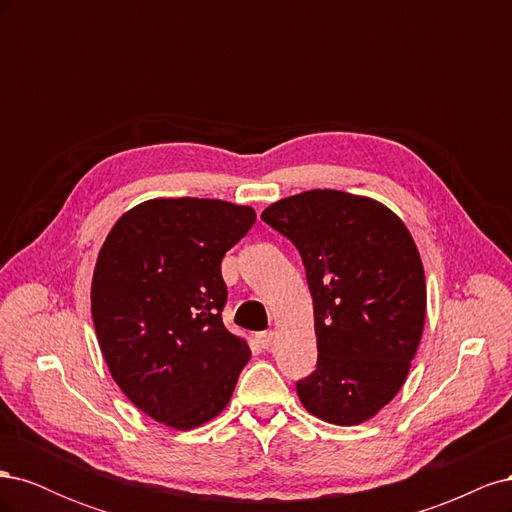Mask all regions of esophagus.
<instances>
[{
	"mask_svg": "<svg viewBox=\"0 0 512 512\" xmlns=\"http://www.w3.org/2000/svg\"><path fill=\"white\" fill-rule=\"evenodd\" d=\"M273 337H275L273 331H262V333L256 335V344H258L262 350H269L271 344H273Z\"/></svg>",
	"mask_w": 512,
	"mask_h": 512,
	"instance_id": "1",
	"label": "esophagus"
}]
</instances>
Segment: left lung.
Segmentation results:
<instances>
[{"mask_svg": "<svg viewBox=\"0 0 512 512\" xmlns=\"http://www.w3.org/2000/svg\"><path fill=\"white\" fill-rule=\"evenodd\" d=\"M297 247L314 301L318 369L297 384L303 408L331 425L374 418L404 386L421 344V254L389 207L361 194L307 190L260 215Z\"/></svg>", "mask_w": 512, "mask_h": 512, "instance_id": "1", "label": "left lung"}]
</instances>
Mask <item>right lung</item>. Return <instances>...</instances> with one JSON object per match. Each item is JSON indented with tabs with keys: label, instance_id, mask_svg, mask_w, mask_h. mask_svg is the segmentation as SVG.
I'll return each mask as SVG.
<instances>
[{
	"label": "right lung",
	"instance_id": "add662e5",
	"mask_svg": "<svg viewBox=\"0 0 512 512\" xmlns=\"http://www.w3.org/2000/svg\"><path fill=\"white\" fill-rule=\"evenodd\" d=\"M256 211L218 198H151L108 232L91 280V318L113 380L170 429L213 421L252 350L222 322V258Z\"/></svg>",
	"mask_w": 512,
	"mask_h": 512
}]
</instances>
